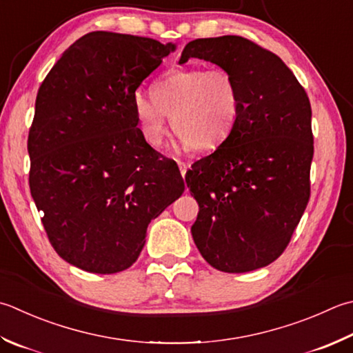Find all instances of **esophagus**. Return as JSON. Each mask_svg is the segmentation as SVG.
Here are the masks:
<instances>
[{
	"mask_svg": "<svg viewBox=\"0 0 353 353\" xmlns=\"http://www.w3.org/2000/svg\"><path fill=\"white\" fill-rule=\"evenodd\" d=\"M177 165H179V170H181V174H182V177H185L186 171H188V165L183 163V162H179Z\"/></svg>",
	"mask_w": 353,
	"mask_h": 353,
	"instance_id": "34e87169",
	"label": "esophagus"
}]
</instances>
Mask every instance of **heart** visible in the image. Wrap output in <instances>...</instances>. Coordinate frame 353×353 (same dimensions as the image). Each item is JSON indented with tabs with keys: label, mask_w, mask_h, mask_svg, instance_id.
<instances>
[{
	"label": "heart",
	"mask_w": 353,
	"mask_h": 353,
	"mask_svg": "<svg viewBox=\"0 0 353 353\" xmlns=\"http://www.w3.org/2000/svg\"><path fill=\"white\" fill-rule=\"evenodd\" d=\"M151 101L137 98L134 116L150 147L159 148L168 119L182 147L210 151L231 134L239 113L236 79L223 68H176L154 81Z\"/></svg>",
	"instance_id": "obj_1"
}]
</instances>
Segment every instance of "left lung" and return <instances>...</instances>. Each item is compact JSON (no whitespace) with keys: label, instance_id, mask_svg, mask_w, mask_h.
Masks as SVG:
<instances>
[{"label":"left lung","instance_id":"8db88e82","mask_svg":"<svg viewBox=\"0 0 353 353\" xmlns=\"http://www.w3.org/2000/svg\"><path fill=\"white\" fill-rule=\"evenodd\" d=\"M190 58L230 72L240 101L228 139L186 171L199 203L192 239L219 271H255L286 250L309 202L310 102L285 62L246 38L194 39L179 64Z\"/></svg>","mask_w":353,"mask_h":353}]
</instances>
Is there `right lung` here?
<instances>
[{
  "mask_svg": "<svg viewBox=\"0 0 353 353\" xmlns=\"http://www.w3.org/2000/svg\"><path fill=\"white\" fill-rule=\"evenodd\" d=\"M172 43L92 32L41 84L27 150L30 192L53 250L94 274L125 271L147 228L182 196L177 163L143 141L136 90Z\"/></svg>",
  "mask_w": 353,
  "mask_h": 353,
  "instance_id": "1",
  "label": "right lung"
}]
</instances>
